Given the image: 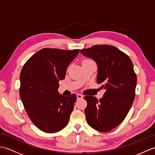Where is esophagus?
I'll return each instance as SVG.
<instances>
[{
  "label": "esophagus",
  "mask_w": 155,
  "mask_h": 155,
  "mask_svg": "<svg viewBox=\"0 0 155 155\" xmlns=\"http://www.w3.org/2000/svg\"><path fill=\"white\" fill-rule=\"evenodd\" d=\"M77 98L78 99H81V98H83V96L82 94H77Z\"/></svg>",
  "instance_id": "34e87169"
}]
</instances>
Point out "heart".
Listing matches in <instances>:
<instances>
[{"label": "heart", "instance_id": "b5f03b06", "mask_svg": "<svg viewBox=\"0 0 155 155\" xmlns=\"http://www.w3.org/2000/svg\"><path fill=\"white\" fill-rule=\"evenodd\" d=\"M88 61H91V60H88V59H87V60L83 61V62H88Z\"/></svg>", "mask_w": 155, "mask_h": 155}]
</instances>
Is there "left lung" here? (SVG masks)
Instances as JSON below:
<instances>
[{
	"mask_svg": "<svg viewBox=\"0 0 155 155\" xmlns=\"http://www.w3.org/2000/svg\"><path fill=\"white\" fill-rule=\"evenodd\" d=\"M81 52L97 62V82L102 84L101 89L105 90L99 100L84 97L87 121L94 129L108 132L124 120L133 103L137 75L133 62L127 54L111 45H94Z\"/></svg>",
	"mask_w": 155,
	"mask_h": 155,
	"instance_id": "left-lung-1",
	"label": "left lung"
}]
</instances>
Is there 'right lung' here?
I'll return each instance as SVG.
<instances>
[{
	"instance_id": "right-lung-1",
	"label": "right lung",
	"mask_w": 155,
	"mask_h": 155,
	"mask_svg": "<svg viewBox=\"0 0 155 155\" xmlns=\"http://www.w3.org/2000/svg\"><path fill=\"white\" fill-rule=\"evenodd\" d=\"M79 49L45 48L26 62L20 74V97L31 121L39 129L54 133L68 123L77 95L66 97L58 92L69 64Z\"/></svg>"
}]
</instances>
